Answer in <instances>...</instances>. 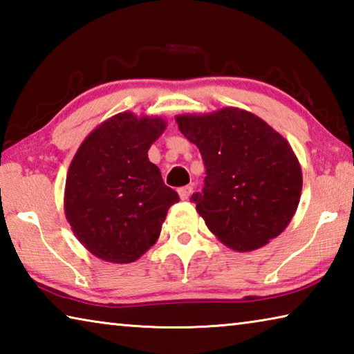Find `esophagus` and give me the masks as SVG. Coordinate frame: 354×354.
<instances>
[{
  "instance_id": "34e87169",
  "label": "esophagus",
  "mask_w": 354,
  "mask_h": 354,
  "mask_svg": "<svg viewBox=\"0 0 354 354\" xmlns=\"http://www.w3.org/2000/svg\"><path fill=\"white\" fill-rule=\"evenodd\" d=\"M178 194L181 196V200H187L192 194V185H184V187L178 189Z\"/></svg>"
}]
</instances>
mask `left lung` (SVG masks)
Here are the masks:
<instances>
[{"label": "left lung", "instance_id": "8db88e82", "mask_svg": "<svg viewBox=\"0 0 354 354\" xmlns=\"http://www.w3.org/2000/svg\"><path fill=\"white\" fill-rule=\"evenodd\" d=\"M176 123L206 167L205 187L190 200L211 232L236 251H253L278 237L303 187L301 167L284 137L237 107L178 115Z\"/></svg>", "mask_w": 354, "mask_h": 354}]
</instances>
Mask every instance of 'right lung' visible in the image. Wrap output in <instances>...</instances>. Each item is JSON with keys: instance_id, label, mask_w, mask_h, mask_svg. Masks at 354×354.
<instances>
[{"instance_id": "right-lung-1", "label": "right lung", "mask_w": 354, "mask_h": 354, "mask_svg": "<svg viewBox=\"0 0 354 354\" xmlns=\"http://www.w3.org/2000/svg\"><path fill=\"white\" fill-rule=\"evenodd\" d=\"M165 120L123 112L86 137L65 183V217L77 241L100 259L129 263L153 247L167 211L179 201L148 149Z\"/></svg>"}]
</instances>
